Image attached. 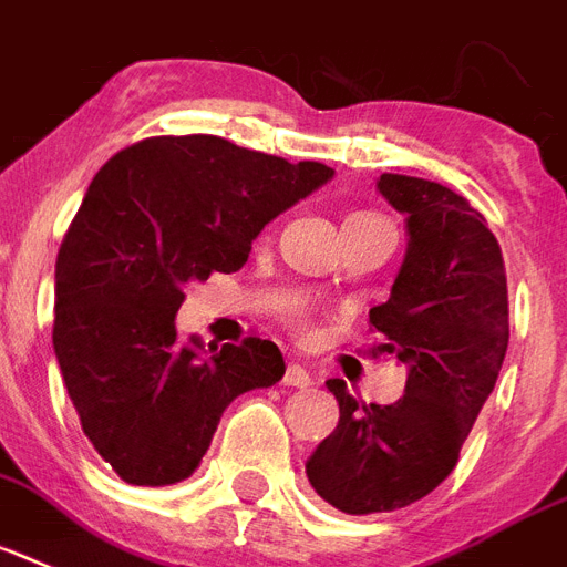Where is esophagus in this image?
Listing matches in <instances>:
<instances>
[{
  "label": "esophagus",
  "mask_w": 567,
  "mask_h": 567,
  "mask_svg": "<svg viewBox=\"0 0 567 567\" xmlns=\"http://www.w3.org/2000/svg\"><path fill=\"white\" fill-rule=\"evenodd\" d=\"M284 382L289 388H310L312 385V377L310 371L303 368V364H287V373H284Z\"/></svg>",
  "instance_id": "esophagus-1"
}]
</instances>
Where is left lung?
I'll return each mask as SVG.
<instances>
[{
  "label": "left lung",
  "instance_id": "8db88e82",
  "mask_svg": "<svg viewBox=\"0 0 567 567\" xmlns=\"http://www.w3.org/2000/svg\"><path fill=\"white\" fill-rule=\"evenodd\" d=\"M377 190L405 214V255L371 324L379 348L405 364V394L359 405L327 379L339 425L307 461V478L350 516L391 513L432 493L455 470L507 353V275L498 240L461 194L382 173Z\"/></svg>",
  "mask_w": 567,
  "mask_h": 567
}]
</instances>
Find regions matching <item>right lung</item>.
<instances>
[{
	"instance_id": "right-lung-1",
	"label": "right lung",
	"mask_w": 567,
	"mask_h": 567,
	"mask_svg": "<svg viewBox=\"0 0 567 567\" xmlns=\"http://www.w3.org/2000/svg\"><path fill=\"white\" fill-rule=\"evenodd\" d=\"M333 167L237 147L219 135H162L112 156L83 196L54 269V357L95 452L135 486L190 478L223 411L275 385V341H179L190 280L237 272L278 214Z\"/></svg>"
}]
</instances>
